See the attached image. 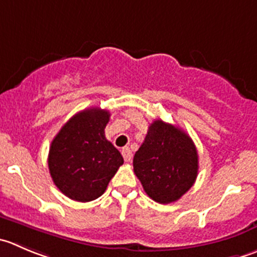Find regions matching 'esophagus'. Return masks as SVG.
<instances>
[{
  "label": "esophagus",
  "mask_w": 257,
  "mask_h": 257,
  "mask_svg": "<svg viewBox=\"0 0 257 257\" xmlns=\"http://www.w3.org/2000/svg\"><path fill=\"white\" fill-rule=\"evenodd\" d=\"M121 154H123V158L125 162H131L132 159V151L128 148V147H125V148L121 149Z\"/></svg>",
  "instance_id": "34e87169"
}]
</instances>
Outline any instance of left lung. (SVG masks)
<instances>
[{
    "mask_svg": "<svg viewBox=\"0 0 257 257\" xmlns=\"http://www.w3.org/2000/svg\"><path fill=\"white\" fill-rule=\"evenodd\" d=\"M133 167L152 200L163 205L176 202L197 178V149L188 134L158 119L149 125Z\"/></svg>",
    "mask_w": 257,
    "mask_h": 257,
    "instance_id": "obj_1",
    "label": "left lung"
}]
</instances>
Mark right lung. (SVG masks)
Here are the masks:
<instances>
[{"mask_svg": "<svg viewBox=\"0 0 257 257\" xmlns=\"http://www.w3.org/2000/svg\"><path fill=\"white\" fill-rule=\"evenodd\" d=\"M109 118L108 110L85 109L69 119L52 139L50 174L71 200L89 202L100 197L124 163L120 152L105 138Z\"/></svg>", "mask_w": 257, "mask_h": 257, "instance_id": "right-lung-1", "label": "right lung"}]
</instances>
